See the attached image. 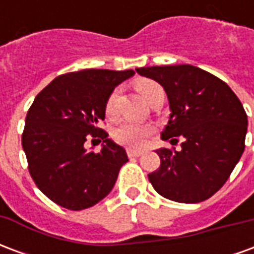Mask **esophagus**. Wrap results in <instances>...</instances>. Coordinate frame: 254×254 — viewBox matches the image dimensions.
<instances>
[{"label":"esophagus","mask_w":254,"mask_h":254,"mask_svg":"<svg viewBox=\"0 0 254 254\" xmlns=\"http://www.w3.org/2000/svg\"><path fill=\"white\" fill-rule=\"evenodd\" d=\"M143 155V151H138V149H127V156L129 158H138Z\"/></svg>","instance_id":"1"}]
</instances>
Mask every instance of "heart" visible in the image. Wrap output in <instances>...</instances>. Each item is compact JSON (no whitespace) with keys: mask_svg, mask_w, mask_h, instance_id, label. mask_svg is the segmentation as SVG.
<instances>
[{"mask_svg":"<svg viewBox=\"0 0 254 254\" xmlns=\"http://www.w3.org/2000/svg\"><path fill=\"white\" fill-rule=\"evenodd\" d=\"M136 88H137L138 94L147 100L149 95L160 87L155 81L143 80L136 84ZM118 95H120V91L114 89L106 100V114L109 118H116L118 114V110H117ZM152 132H154V127L148 124H140V122L132 121V120H124L114 129V138L118 143L125 147H129V148H141L144 144L147 143V140L152 134Z\"/></svg>","mask_w":254,"mask_h":254,"instance_id":"obj_1","label":"heart"}]
</instances>
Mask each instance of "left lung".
I'll list each match as a JSON object with an SVG mask.
<instances>
[{"instance_id":"obj_1","label":"left lung","mask_w":254,"mask_h":254,"mask_svg":"<svg viewBox=\"0 0 254 254\" xmlns=\"http://www.w3.org/2000/svg\"><path fill=\"white\" fill-rule=\"evenodd\" d=\"M166 91L170 117L162 140L181 137V149L159 148L160 167L148 174L160 196L184 204L207 200L223 187L245 149L248 117L227 84L191 65L137 67Z\"/></svg>"}]
</instances>
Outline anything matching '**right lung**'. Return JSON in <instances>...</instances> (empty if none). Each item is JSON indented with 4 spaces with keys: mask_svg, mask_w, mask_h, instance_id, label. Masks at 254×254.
<instances>
[{
    "mask_svg": "<svg viewBox=\"0 0 254 254\" xmlns=\"http://www.w3.org/2000/svg\"><path fill=\"white\" fill-rule=\"evenodd\" d=\"M129 70L84 69L58 76L36 95L21 137L28 170L36 187L58 205L80 211L103 200L127 160V151L100 129L106 100ZM89 137L104 140L89 153Z\"/></svg>",
    "mask_w": 254,
    "mask_h": 254,
    "instance_id": "right-lung-1",
    "label": "right lung"
}]
</instances>
